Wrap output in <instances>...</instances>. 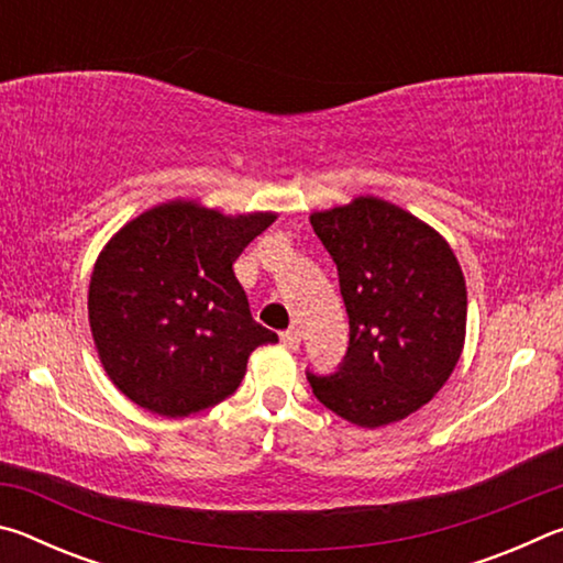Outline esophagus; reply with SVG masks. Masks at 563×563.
<instances>
[{
    "mask_svg": "<svg viewBox=\"0 0 563 563\" xmlns=\"http://www.w3.org/2000/svg\"><path fill=\"white\" fill-rule=\"evenodd\" d=\"M280 342L288 350H298L300 347V330L298 328H290V330L280 332Z\"/></svg>",
    "mask_w": 563,
    "mask_h": 563,
    "instance_id": "esophagus-1",
    "label": "esophagus"
}]
</instances>
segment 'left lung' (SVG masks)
<instances>
[{
  "instance_id": "1",
  "label": "left lung",
  "mask_w": 563,
  "mask_h": 563,
  "mask_svg": "<svg viewBox=\"0 0 563 563\" xmlns=\"http://www.w3.org/2000/svg\"><path fill=\"white\" fill-rule=\"evenodd\" d=\"M338 265L350 320L335 373H305L332 412L360 427L399 422L430 402L462 355L466 285L444 238L373 196L312 213Z\"/></svg>"
}]
</instances>
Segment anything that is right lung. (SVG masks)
Here are the masks:
<instances>
[{"instance_id":"obj_1","label":"right lung","mask_w":563,"mask_h":563,"mask_svg":"<svg viewBox=\"0 0 563 563\" xmlns=\"http://www.w3.org/2000/svg\"><path fill=\"white\" fill-rule=\"evenodd\" d=\"M275 221L174 201L133 218L93 265L89 322L123 395L164 417L231 397L251 352L278 342L251 316L233 263Z\"/></svg>"}]
</instances>
